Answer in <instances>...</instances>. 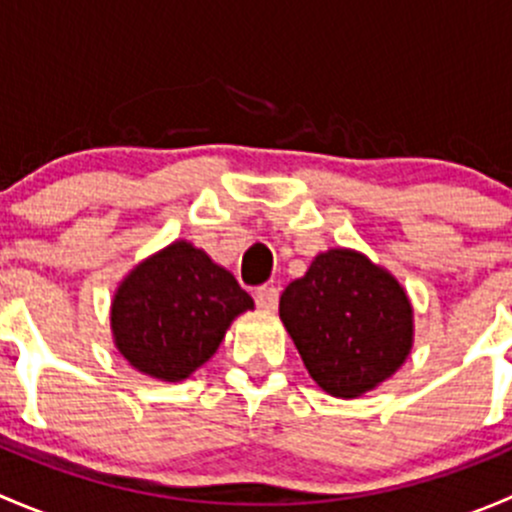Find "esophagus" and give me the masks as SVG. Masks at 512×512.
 Instances as JSON below:
<instances>
[{
    "instance_id": "34e87169",
    "label": "esophagus",
    "mask_w": 512,
    "mask_h": 512,
    "mask_svg": "<svg viewBox=\"0 0 512 512\" xmlns=\"http://www.w3.org/2000/svg\"><path fill=\"white\" fill-rule=\"evenodd\" d=\"M255 302H257V307H262V309H275L277 302H280V289L267 287V285L257 287Z\"/></svg>"
}]
</instances>
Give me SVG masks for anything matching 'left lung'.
<instances>
[{"mask_svg": "<svg viewBox=\"0 0 512 512\" xmlns=\"http://www.w3.org/2000/svg\"><path fill=\"white\" fill-rule=\"evenodd\" d=\"M280 319L309 376L356 399L396 374L414 347V307L394 275L356 250L322 252L289 282Z\"/></svg>", "mask_w": 512, "mask_h": 512, "instance_id": "left-lung-1", "label": "left lung"}]
</instances>
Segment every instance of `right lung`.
Segmentation results:
<instances>
[{
    "label": "right lung",
    "instance_id": "1",
    "mask_svg": "<svg viewBox=\"0 0 512 512\" xmlns=\"http://www.w3.org/2000/svg\"><path fill=\"white\" fill-rule=\"evenodd\" d=\"M255 307L225 267L185 240L133 267L113 294L111 332L123 359L160 381H183Z\"/></svg>",
    "mask_w": 512,
    "mask_h": 512
}]
</instances>
